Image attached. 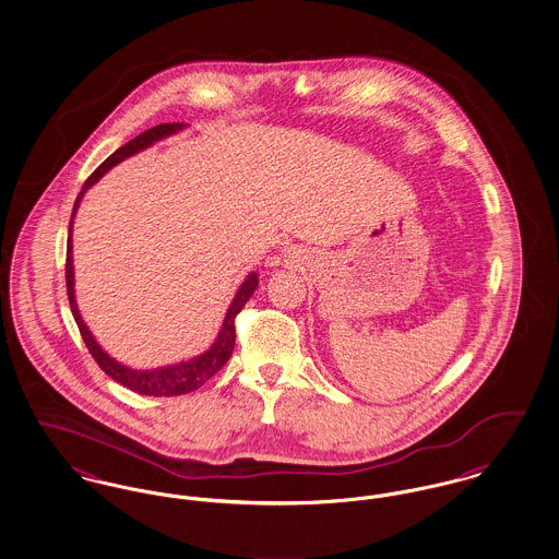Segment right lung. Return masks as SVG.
I'll return each mask as SVG.
<instances>
[{
    "instance_id": "1",
    "label": "right lung",
    "mask_w": 559,
    "mask_h": 559,
    "mask_svg": "<svg viewBox=\"0 0 559 559\" xmlns=\"http://www.w3.org/2000/svg\"><path fill=\"white\" fill-rule=\"evenodd\" d=\"M185 128H187L185 123H159V126H155L151 130H145L143 134H139L136 139L126 143L123 147H119L116 153H111L92 173V177L84 182V187H82V191H80V195L75 200V206H73L71 223H69V237H67V266H64L67 294H69L71 313L75 318V323L80 328V334H82L88 352L96 359V364L100 366V370L105 374H109L114 381H118L119 384L141 393V395H153V397H173V395L191 393V391L200 389L204 382L210 381L229 361L234 347H236V325H234V322H236V316L241 311V307L250 300V296L257 290L259 273L250 271L248 277L237 288L236 296H234V300H231V305H229V309L225 313L223 325H221L214 343L210 345V349L195 355V357H191V359H182L178 364H168V366L153 368V370H136V368L123 366L121 361L114 359L109 353L105 352L96 343V338L92 336L88 325L80 316V309H78V302H75V273H73V218H75V212H78V207L82 204V200H84V195H86L90 187L96 185L114 166H118L119 162L136 155L139 151H145L151 145H155L157 141H164V139L177 134V132L185 130Z\"/></svg>"
}]
</instances>
